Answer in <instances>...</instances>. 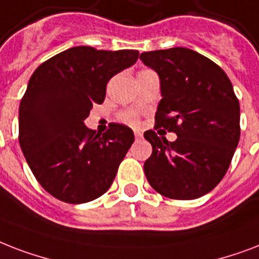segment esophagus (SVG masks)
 Listing matches in <instances>:
<instances>
[{"label": "esophagus", "instance_id": "34e87169", "mask_svg": "<svg viewBox=\"0 0 259 259\" xmlns=\"http://www.w3.org/2000/svg\"><path fill=\"white\" fill-rule=\"evenodd\" d=\"M135 138H136V139H140V138H142V132L135 131Z\"/></svg>", "mask_w": 259, "mask_h": 259}]
</instances>
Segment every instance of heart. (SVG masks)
Returning <instances> with one entry per match:
<instances>
[{
    "mask_svg": "<svg viewBox=\"0 0 259 259\" xmlns=\"http://www.w3.org/2000/svg\"><path fill=\"white\" fill-rule=\"evenodd\" d=\"M124 119L127 120V121H130V123H136V117L134 113H127V115L124 116Z\"/></svg>",
    "mask_w": 259,
    "mask_h": 259,
    "instance_id": "b5f03b06",
    "label": "heart"
}]
</instances>
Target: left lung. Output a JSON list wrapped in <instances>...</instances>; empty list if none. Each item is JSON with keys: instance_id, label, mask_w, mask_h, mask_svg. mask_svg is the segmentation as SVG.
Masks as SVG:
<instances>
[{"instance_id": "1", "label": "left lung", "mask_w": 259, "mask_h": 259, "mask_svg": "<svg viewBox=\"0 0 259 259\" xmlns=\"http://www.w3.org/2000/svg\"><path fill=\"white\" fill-rule=\"evenodd\" d=\"M140 61L161 81L155 128L177 135L169 142L151 130L144 132L152 146L144 162L148 184L165 197H201L222 181L239 142V101L231 81L189 48L143 53Z\"/></svg>"}]
</instances>
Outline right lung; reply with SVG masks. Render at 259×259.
Masks as SVG:
<instances>
[{
	"label": "right lung",
	"mask_w": 259,
	"mask_h": 259,
	"mask_svg": "<svg viewBox=\"0 0 259 259\" xmlns=\"http://www.w3.org/2000/svg\"><path fill=\"white\" fill-rule=\"evenodd\" d=\"M138 57L136 50L78 46L50 58L32 74L20 102V147L36 180L58 200L82 204L111 188L134 132L112 123L98 135L83 120L93 104H102L108 81Z\"/></svg>",
	"instance_id": "add662e5"
}]
</instances>
